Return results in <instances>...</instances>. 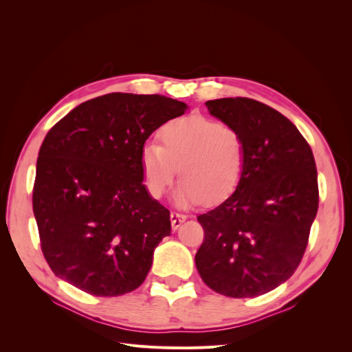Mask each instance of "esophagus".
<instances>
[{"instance_id":"1","label":"esophagus","mask_w":352,"mask_h":352,"mask_svg":"<svg viewBox=\"0 0 352 352\" xmlns=\"http://www.w3.org/2000/svg\"><path fill=\"white\" fill-rule=\"evenodd\" d=\"M186 220L185 214H180V212H172L170 214V221H172V228L176 230L182 223Z\"/></svg>"}]
</instances>
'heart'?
Returning <instances> with one entry per match:
<instances>
[{"mask_svg": "<svg viewBox=\"0 0 352 352\" xmlns=\"http://www.w3.org/2000/svg\"><path fill=\"white\" fill-rule=\"evenodd\" d=\"M162 145L146 144L140 164L153 198H162L177 175L175 192L180 207L204 201L214 206L238 189L245 168V144L235 127L204 116H186L167 122L158 132Z\"/></svg>", "mask_w": 352, "mask_h": 352, "instance_id": "obj_1", "label": "heart"}]
</instances>
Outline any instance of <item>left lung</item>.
<instances>
[{"mask_svg": "<svg viewBox=\"0 0 352 352\" xmlns=\"http://www.w3.org/2000/svg\"><path fill=\"white\" fill-rule=\"evenodd\" d=\"M245 144L238 189L198 216L204 241L197 270L212 291L230 298L267 294L301 263L318 208L313 151L283 114L251 98L206 102Z\"/></svg>", "mask_w": 352, "mask_h": 352, "instance_id": "8db88e82", "label": "left lung"}]
</instances>
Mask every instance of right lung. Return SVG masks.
Returning a JSON list of instances; mask_svg holds the SVG:
<instances>
[{
	"instance_id": "obj_1",
	"label": "right lung",
	"mask_w": 352,
	"mask_h": 352,
	"mask_svg": "<svg viewBox=\"0 0 352 352\" xmlns=\"http://www.w3.org/2000/svg\"><path fill=\"white\" fill-rule=\"evenodd\" d=\"M188 105L163 95L114 92L82 102L41 145L34 214L44 257L60 279L95 296L145 280L170 211L148 194L145 141Z\"/></svg>"
}]
</instances>
